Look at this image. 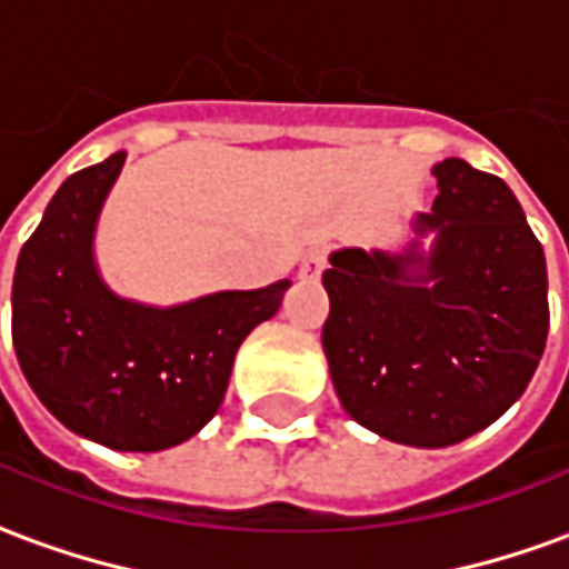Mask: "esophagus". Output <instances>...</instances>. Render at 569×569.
<instances>
[{"instance_id": "obj_1", "label": "esophagus", "mask_w": 569, "mask_h": 569, "mask_svg": "<svg viewBox=\"0 0 569 569\" xmlns=\"http://www.w3.org/2000/svg\"><path fill=\"white\" fill-rule=\"evenodd\" d=\"M325 262H328V250L325 247H312L303 262H300V276L303 278H319L322 276Z\"/></svg>"}]
</instances>
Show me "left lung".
Masks as SVG:
<instances>
[{"instance_id": "left-lung-1", "label": "left lung", "mask_w": 569, "mask_h": 569, "mask_svg": "<svg viewBox=\"0 0 569 569\" xmlns=\"http://www.w3.org/2000/svg\"><path fill=\"white\" fill-rule=\"evenodd\" d=\"M402 253H331L322 347L340 406L418 449L468 440L527 390L548 337L546 253L515 191L446 158Z\"/></svg>"}]
</instances>
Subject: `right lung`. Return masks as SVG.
I'll return each mask as SVG.
<instances>
[{"label": "right lung", "instance_id": "add662e5", "mask_svg": "<svg viewBox=\"0 0 569 569\" xmlns=\"http://www.w3.org/2000/svg\"><path fill=\"white\" fill-rule=\"evenodd\" d=\"M127 154L73 172L27 238L11 284V340L27 383L61 425L117 452H160L222 406L234 352L291 281L144 307L101 281L96 222Z\"/></svg>", "mask_w": 569, "mask_h": 569}]
</instances>
